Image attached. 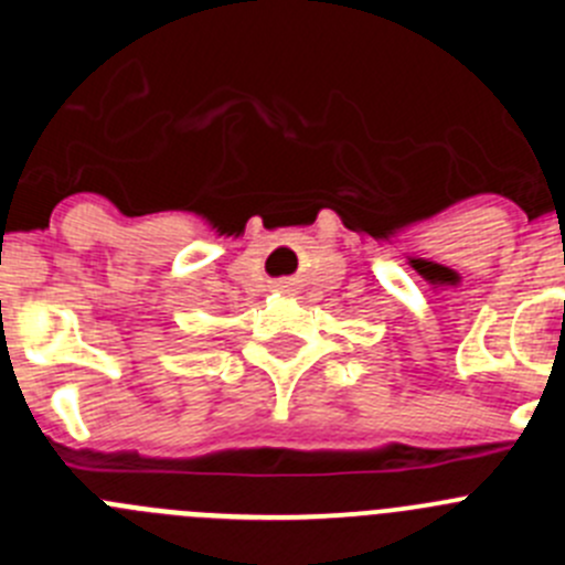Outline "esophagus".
Listing matches in <instances>:
<instances>
[{
	"label": "esophagus",
	"instance_id": "obj_1",
	"mask_svg": "<svg viewBox=\"0 0 565 565\" xmlns=\"http://www.w3.org/2000/svg\"><path fill=\"white\" fill-rule=\"evenodd\" d=\"M291 282H277V291H282V294H288V291H291Z\"/></svg>",
	"mask_w": 565,
	"mask_h": 565
}]
</instances>
